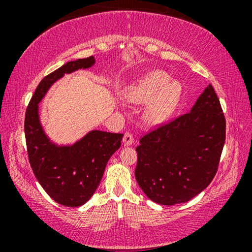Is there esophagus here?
Instances as JSON below:
<instances>
[{
    "label": "esophagus",
    "mask_w": 252,
    "mask_h": 252,
    "mask_svg": "<svg viewBox=\"0 0 252 252\" xmlns=\"http://www.w3.org/2000/svg\"><path fill=\"white\" fill-rule=\"evenodd\" d=\"M123 141H124V144H125V146H132L133 142H134V139H133L132 134H130V133H125Z\"/></svg>",
    "instance_id": "34e87169"
}]
</instances>
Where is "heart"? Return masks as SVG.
<instances>
[{"label":"heart","mask_w":252,"mask_h":252,"mask_svg":"<svg viewBox=\"0 0 252 252\" xmlns=\"http://www.w3.org/2000/svg\"><path fill=\"white\" fill-rule=\"evenodd\" d=\"M163 71H153L128 86L124 97L128 102H149L143 111V120L156 126L173 115L182 97V85Z\"/></svg>","instance_id":"heart-1"}]
</instances>
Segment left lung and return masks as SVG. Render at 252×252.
I'll return each mask as SVG.
<instances>
[{
  "mask_svg": "<svg viewBox=\"0 0 252 252\" xmlns=\"http://www.w3.org/2000/svg\"><path fill=\"white\" fill-rule=\"evenodd\" d=\"M225 137L219 98L208 85L190 112L140 140L135 168L140 188L161 205L190 201L215 178Z\"/></svg>",
  "mask_w": 252,
  "mask_h": 252,
  "instance_id": "left-lung-1",
  "label": "left lung"
}]
</instances>
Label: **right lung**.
<instances>
[{
  "label": "right lung",
  "mask_w": 252,
  "mask_h": 252,
  "mask_svg": "<svg viewBox=\"0 0 252 252\" xmlns=\"http://www.w3.org/2000/svg\"><path fill=\"white\" fill-rule=\"evenodd\" d=\"M95 58L75 60L44 77L25 115L30 164L39 184L58 204L77 208L88 202L102 180L110 157L122 146L124 134L93 129L73 143H58L48 135L40 118V102L65 74L94 66Z\"/></svg>",
  "instance_id": "add662e5"
}]
</instances>
